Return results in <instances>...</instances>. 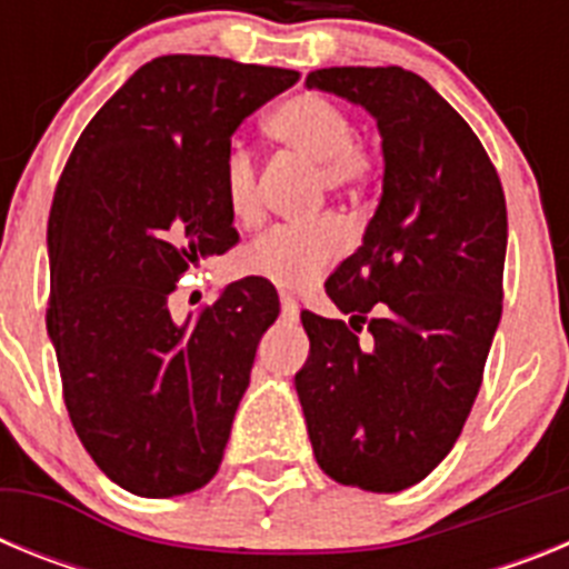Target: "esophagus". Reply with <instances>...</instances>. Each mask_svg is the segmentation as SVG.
Instances as JSON below:
<instances>
[{
    "mask_svg": "<svg viewBox=\"0 0 569 569\" xmlns=\"http://www.w3.org/2000/svg\"><path fill=\"white\" fill-rule=\"evenodd\" d=\"M281 316L290 321L299 319V301H296L290 293H281Z\"/></svg>",
    "mask_w": 569,
    "mask_h": 569,
    "instance_id": "esophagus-1",
    "label": "esophagus"
}]
</instances>
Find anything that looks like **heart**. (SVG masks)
I'll return each instance as SVG.
<instances>
[{
	"instance_id": "1",
	"label": "heart",
	"mask_w": 569,
	"mask_h": 569,
	"mask_svg": "<svg viewBox=\"0 0 569 569\" xmlns=\"http://www.w3.org/2000/svg\"><path fill=\"white\" fill-rule=\"evenodd\" d=\"M268 133L281 148L316 164V193L361 199L379 179V156L356 139L353 116L316 90L293 93L268 116ZM222 193L236 222L261 216L256 156L241 142H230L222 162ZM347 248L339 216L325 213L308 222L279 224L241 253L250 276L273 281L276 288H305L319 279Z\"/></svg>"
}]
</instances>
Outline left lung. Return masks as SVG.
Segmentation results:
<instances>
[{"instance_id": "left-lung-1", "label": "left lung", "mask_w": 569, "mask_h": 569, "mask_svg": "<svg viewBox=\"0 0 569 569\" xmlns=\"http://www.w3.org/2000/svg\"><path fill=\"white\" fill-rule=\"evenodd\" d=\"M308 88L376 116L385 184L365 244L325 284L350 325L301 313L296 393L330 479L399 492L453 450L479 396L505 296V190L479 136L413 70L321 68ZM365 323L375 339L361 342Z\"/></svg>"}]
</instances>
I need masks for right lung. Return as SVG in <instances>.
<instances>
[{
  "instance_id": "obj_1",
  "label": "right lung",
  "mask_w": 569,
  "mask_h": 569,
  "mask_svg": "<svg viewBox=\"0 0 569 569\" xmlns=\"http://www.w3.org/2000/svg\"><path fill=\"white\" fill-rule=\"evenodd\" d=\"M296 70L219 57L150 59L82 130L48 219V333L68 416L99 470L144 499L208 485L222 465L279 296L228 284L184 325L168 296L239 241L222 162L244 116Z\"/></svg>"
}]
</instances>
